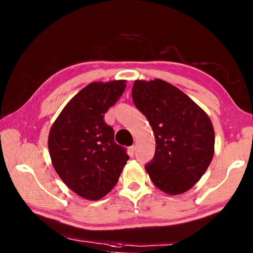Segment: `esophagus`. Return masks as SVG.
<instances>
[{
    "label": "esophagus",
    "instance_id": "1",
    "mask_svg": "<svg viewBox=\"0 0 253 253\" xmlns=\"http://www.w3.org/2000/svg\"><path fill=\"white\" fill-rule=\"evenodd\" d=\"M128 153H129L130 156H134V153H135V145H132L129 148H128Z\"/></svg>",
    "mask_w": 253,
    "mask_h": 253
}]
</instances>
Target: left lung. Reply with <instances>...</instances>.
Instances as JSON below:
<instances>
[{
    "label": "left lung",
    "instance_id": "1",
    "mask_svg": "<svg viewBox=\"0 0 253 253\" xmlns=\"http://www.w3.org/2000/svg\"><path fill=\"white\" fill-rule=\"evenodd\" d=\"M131 96L155 134V155L145 166L149 177L165 193H184L213 158L211 121L190 97L164 80H135Z\"/></svg>",
    "mask_w": 253,
    "mask_h": 253
}]
</instances>
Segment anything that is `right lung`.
Instances as JSON below:
<instances>
[{
  "instance_id": "obj_1",
  "label": "right lung",
  "mask_w": 253,
  "mask_h": 253,
  "mask_svg": "<svg viewBox=\"0 0 253 253\" xmlns=\"http://www.w3.org/2000/svg\"><path fill=\"white\" fill-rule=\"evenodd\" d=\"M126 80L91 83L77 93L51 126L48 147L55 172L76 194L104 198L118 182L129 156L114 140L105 114L116 104Z\"/></svg>"
}]
</instances>
